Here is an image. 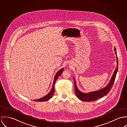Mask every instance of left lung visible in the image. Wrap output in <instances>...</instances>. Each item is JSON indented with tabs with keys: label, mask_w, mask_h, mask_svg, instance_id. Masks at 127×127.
Listing matches in <instances>:
<instances>
[{
	"label": "left lung",
	"mask_w": 127,
	"mask_h": 127,
	"mask_svg": "<svg viewBox=\"0 0 127 127\" xmlns=\"http://www.w3.org/2000/svg\"><path fill=\"white\" fill-rule=\"evenodd\" d=\"M114 50L115 51V54L116 55V68H115V70L113 72L112 77L108 83L105 87L104 88H102L99 90L95 91V92H92L88 93H85L81 92L77 88L75 79H74V77H73V81H74V90L76 96L78 97V98L80 100L86 102H90V101H93L98 100V99L101 98V97H103L104 96L107 95L111 90L113 85L114 83L116 75L117 72L118 70V57L117 56V53L115 48H114Z\"/></svg>",
	"instance_id": "1"
}]
</instances>
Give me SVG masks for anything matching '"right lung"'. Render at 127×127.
<instances>
[{
  "label": "right lung",
  "mask_w": 127,
  "mask_h": 127,
  "mask_svg": "<svg viewBox=\"0 0 127 127\" xmlns=\"http://www.w3.org/2000/svg\"><path fill=\"white\" fill-rule=\"evenodd\" d=\"M64 70V68H62L61 69H60V70H58L56 73V74L55 75V76L54 77V80L53 81V83L52 85V88L51 90V91H50V92L47 95H46L45 96H44L42 98H41L40 99H35V100H33L34 101L36 102H44V101H47L48 100H49V99L51 98L54 94L55 92V85L56 81L57 79V78H58V77L62 74V73L63 72Z\"/></svg>",
  "instance_id": "1"
}]
</instances>
